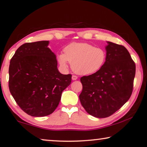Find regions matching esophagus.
<instances>
[{
  "label": "esophagus",
  "mask_w": 147,
  "mask_h": 147,
  "mask_svg": "<svg viewBox=\"0 0 147 147\" xmlns=\"http://www.w3.org/2000/svg\"><path fill=\"white\" fill-rule=\"evenodd\" d=\"M78 79V76L75 75H73L72 76V80H76Z\"/></svg>",
  "instance_id": "1"
}]
</instances>
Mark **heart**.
I'll return each instance as SVG.
<instances>
[{
	"label": "heart",
	"mask_w": 147,
	"mask_h": 147,
	"mask_svg": "<svg viewBox=\"0 0 147 147\" xmlns=\"http://www.w3.org/2000/svg\"><path fill=\"white\" fill-rule=\"evenodd\" d=\"M59 61L63 67H67L68 62L77 74L89 75L101 69L106 59V53L100 47L86 42H73L64 49V54H60Z\"/></svg>",
	"instance_id": "heart-1"
}]
</instances>
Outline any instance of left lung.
Here are the masks:
<instances>
[{"instance_id":"obj_1","label":"left lung","mask_w":147,"mask_h":147,"mask_svg":"<svg viewBox=\"0 0 147 147\" xmlns=\"http://www.w3.org/2000/svg\"><path fill=\"white\" fill-rule=\"evenodd\" d=\"M108 44L103 67L80 78V102L88 114L97 118L111 116L127 101L136 73V65L127 49L111 42Z\"/></svg>"}]
</instances>
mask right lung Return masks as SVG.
Listing matches in <instances>:
<instances>
[{
	"label": "right lung",
	"instance_id": "obj_1",
	"mask_svg": "<svg viewBox=\"0 0 147 147\" xmlns=\"http://www.w3.org/2000/svg\"><path fill=\"white\" fill-rule=\"evenodd\" d=\"M48 41L27 42L17 49L9 67V88L20 108L33 117L52 113L72 75L57 69Z\"/></svg>",
	"mask_w": 147,
	"mask_h": 147
}]
</instances>
